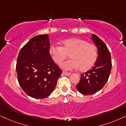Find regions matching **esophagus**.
Masks as SVG:
<instances>
[{
  "instance_id": "obj_1",
  "label": "esophagus",
  "mask_w": 126,
  "mask_h": 126,
  "mask_svg": "<svg viewBox=\"0 0 126 126\" xmlns=\"http://www.w3.org/2000/svg\"><path fill=\"white\" fill-rule=\"evenodd\" d=\"M63 74H64L65 76H70V75H71L70 73L66 72V71H63Z\"/></svg>"
}]
</instances>
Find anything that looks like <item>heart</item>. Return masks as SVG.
<instances>
[{
	"label": "heart",
	"instance_id": "b5f03b06",
	"mask_svg": "<svg viewBox=\"0 0 126 126\" xmlns=\"http://www.w3.org/2000/svg\"><path fill=\"white\" fill-rule=\"evenodd\" d=\"M49 53L53 61L60 64L70 55L71 59L62 64L66 70L79 67L81 71H87L94 66L98 58L96 46L81 38H70L62 42V47L52 45Z\"/></svg>",
	"mask_w": 126,
	"mask_h": 126
}]
</instances>
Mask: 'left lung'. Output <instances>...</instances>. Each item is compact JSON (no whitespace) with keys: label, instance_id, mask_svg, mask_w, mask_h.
<instances>
[{"label":"left lung","instance_id":"obj_1","mask_svg":"<svg viewBox=\"0 0 126 126\" xmlns=\"http://www.w3.org/2000/svg\"><path fill=\"white\" fill-rule=\"evenodd\" d=\"M91 39L98 49V59L94 66L90 71L81 74L78 91L84 95H92L101 90L109 79L112 60L107 47L98 36L92 35Z\"/></svg>","mask_w":126,"mask_h":126}]
</instances>
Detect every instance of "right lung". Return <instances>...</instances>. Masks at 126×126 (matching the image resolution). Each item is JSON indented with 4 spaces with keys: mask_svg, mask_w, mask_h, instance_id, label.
Wrapping results in <instances>:
<instances>
[{
    "mask_svg": "<svg viewBox=\"0 0 126 126\" xmlns=\"http://www.w3.org/2000/svg\"><path fill=\"white\" fill-rule=\"evenodd\" d=\"M50 45L48 35H36L19 52L17 79L24 91L32 98L42 99L49 96L62 73L49 53Z\"/></svg>",
    "mask_w": 126,
    "mask_h": 126,
    "instance_id": "add662e5",
    "label": "right lung"
}]
</instances>
